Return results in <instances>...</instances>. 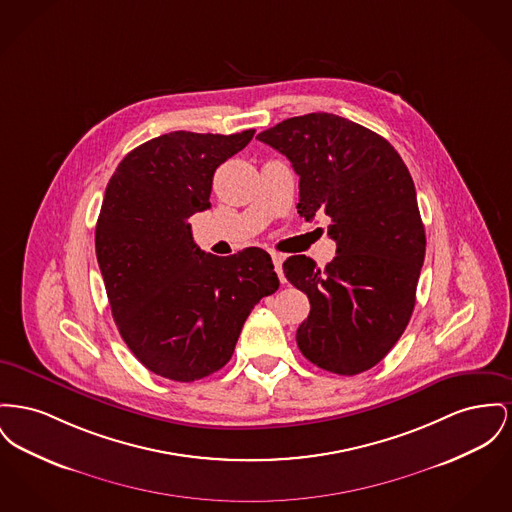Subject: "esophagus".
I'll list each match as a JSON object with an SVG mask.
<instances>
[{
    "label": "esophagus",
    "mask_w": 512,
    "mask_h": 512,
    "mask_svg": "<svg viewBox=\"0 0 512 512\" xmlns=\"http://www.w3.org/2000/svg\"><path fill=\"white\" fill-rule=\"evenodd\" d=\"M272 263H274V271L278 272V278L284 282V272H282V263H284V255L280 253H271Z\"/></svg>",
    "instance_id": "1"
}]
</instances>
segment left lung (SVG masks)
Returning a JSON list of instances; mask_svg holds the SVG:
<instances>
[{
	"instance_id": "left-lung-1",
	"label": "left lung",
	"mask_w": 512,
	"mask_h": 512,
	"mask_svg": "<svg viewBox=\"0 0 512 512\" xmlns=\"http://www.w3.org/2000/svg\"><path fill=\"white\" fill-rule=\"evenodd\" d=\"M300 176L298 212L331 218L336 257L319 269L288 257L286 278L311 311L296 332L301 354L321 369L358 375L383 360L406 329L425 257L416 187L381 135L334 114H305L257 135Z\"/></svg>"
}]
</instances>
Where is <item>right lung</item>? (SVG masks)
<instances>
[{"label":"right lung","mask_w":512,"mask_h":512,"mask_svg":"<svg viewBox=\"0 0 512 512\" xmlns=\"http://www.w3.org/2000/svg\"><path fill=\"white\" fill-rule=\"evenodd\" d=\"M253 135L166 133L129 152L108 181L98 267L121 338L160 377L191 383L224 367L251 309L280 286L267 251L216 257L189 224L211 207L216 168Z\"/></svg>","instance_id":"right-lung-1"}]
</instances>
